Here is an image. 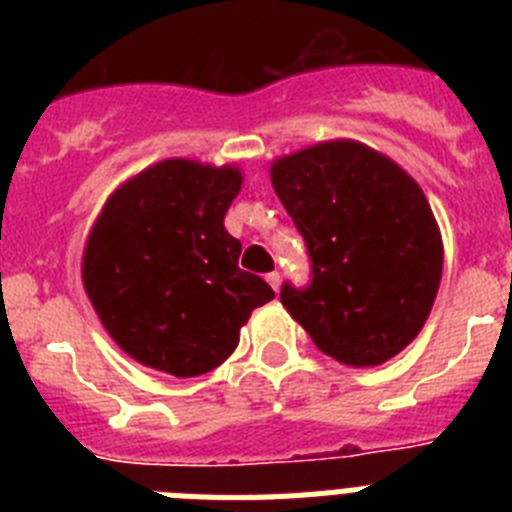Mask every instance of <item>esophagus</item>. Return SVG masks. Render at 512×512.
<instances>
[{
  "label": "esophagus",
  "mask_w": 512,
  "mask_h": 512,
  "mask_svg": "<svg viewBox=\"0 0 512 512\" xmlns=\"http://www.w3.org/2000/svg\"><path fill=\"white\" fill-rule=\"evenodd\" d=\"M266 282L271 284V289H274V292H279V284H282V274H279V271H271V274H266Z\"/></svg>",
  "instance_id": "obj_1"
}]
</instances>
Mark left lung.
Here are the masks:
<instances>
[{
	"mask_svg": "<svg viewBox=\"0 0 512 512\" xmlns=\"http://www.w3.org/2000/svg\"><path fill=\"white\" fill-rule=\"evenodd\" d=\"M271 184L305 238L310 282L282 305L323 354L377 366L428 320L443 269L431 205L390 158L333 140L271 166Z\"/></svg>",
	"mask_w": 512,
	"mask_h": 512,
	"instance_id": "obj_1",
	"label": "left lung"
}]
</instances>
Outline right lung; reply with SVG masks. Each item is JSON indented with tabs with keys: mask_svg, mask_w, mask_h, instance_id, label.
<instances>
[{
	"mask_svg": "<svg viewBox=\"0 0 512 512\" xmlns=\"http://www.w3.org/2000/svg\"><path fill=\"white\" fill-rule=\"evenodd\" d=\"M238 189L233 166L169 158L104 205L81 274L107 333L140 364L174 377L212 372L248 315L274 297L238 266L241 241L223 225Z\"/></svg>",
	"mask_w": 512,
	"mask_h": 512,
	"instance_id": "right-lung-1",
	"label": "right lung"
}]
</instances>
